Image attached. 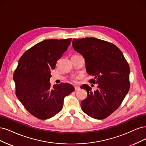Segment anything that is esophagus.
I'll list each match as a JSON object with an SVG mask.
<instances>
[{"label": "esophagus", "instance_id": "34e87169", "mask_svg": "<svg viewBox=\"0 0 146 146\" xmlns=\"http://www.w3.org/2000/svg\"><path fill=\"white\" fill-rule=\"evenodd\" d=\"M74 89H75V90L78 91V90H80V87H79V86H75V87H74Z\"/></svg>", "mask_w": 146, "mask_h": 146}]
</instances>
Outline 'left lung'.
I'll list each match as a JSON object with an SVG mask.
<instances>
[{"label": "left lung", "instance_id": "1", "mask_svg": "<svg viewBox=\"0 0 146 146\" xmlns=\"http://www.w3.org/2000/svg\"><path fill=\"white\" fill-rule=\"evenodd\" d=\"M72 46L85 59L90 82L98 84V89L84 84L87 92L81 103L82 111L97 119H104L121 104L130 88L129 65L116 45L95 37L73 39Z\"/></svg>", "mask_w": 146, "mask_h": 146}]
</instances>
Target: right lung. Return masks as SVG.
<instances>
[{
	"label": "right lung",
	"mask_w": 146,
	"mask_h": 146,
	"mask_svg": "<svg viewBox=\"0 0 146 146\" xmlns=\"http://www.w3.org/2000/svg\"><path fill=\"white\" fill-rule=\"evenodd\" d=\"M72 39L44 40L26 51L19 60L13 74L16 95L26 110L46 119L62 109L64 98L74 88L68 83L51 87V70L67 51Z\"/></svg>",
	"instance_id": "1"
}]
</instances>
